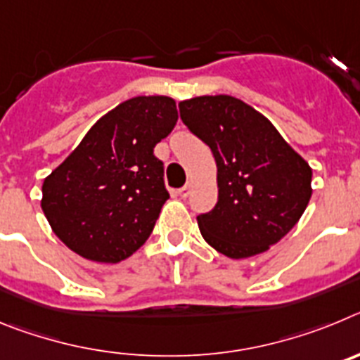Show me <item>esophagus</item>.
<instances>
[{
	"label": "esophagus",
	"mask_w": 360,
	"mask_h": 360,
	"mask_svg": "<svg viewBox=\"0 0 360 360\" xmlns=\"http://www.w3.org/2000/svg\"><path fill=\"white\" fill-rule=\"evenodd\" d=\"M178 195L182 196V198H187V196L191 195V184H186L184 187H180V189H178Z\"/></svg>",
	"instance_id": "1"
}]
</instances>
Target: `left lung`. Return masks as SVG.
Wrapping results in <instances>:
<instances>
[{
    "label": "left lung",
    "instance_id": "8db88e82",
    "mask_svg": "<svg viewBox=\"0 0 360 360\" xmlns=\"http://www.w3.org/2000/svg\"><path fill=\"white\" fill-rule=\"evenodd\" d=\"M178 106L218 167V202L196 218L203 240L232 259L265 252L307 209L310 165L269 119L240 98L203 95Z\"/></svg>",
    "mask_w": 360,
    "mask_h": 360
}]
</instances>
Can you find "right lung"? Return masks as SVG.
<instances>
[{"instance_id": "add662e5", "label": "right lung", "mask_w": 360, "mask_h": 360, "mask_svg": "<svg viewBox=\"0 0 360 360\" xmlns=\"http://www.w3.org/2000/svg\"><path fill=\"white\" fill-rule=\"evenodd\" d=\"M178 120L171 97H133L98 119L43 182L50 227L79 256L119 263L139 250L169 198L155 146Z\"/></svg>"}]
</instances>
